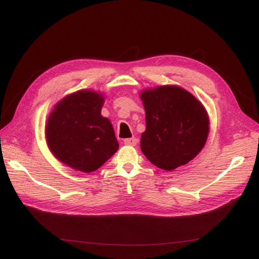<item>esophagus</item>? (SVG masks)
I'll return each mask as SVG.
<instances>
[{"label": "esophagus", "mask_w": 259, "mask_h": 259, "mask_svg": "<svg viewBox=\"0 0 259 259\" xmlns=\"http://www.w3.org/2000/svg\"><path fill=\"white\" fill-rule=\"evenodd\" d=\"M123 142H124V145H126V146H136L137 144H138V139L135 138V137H134V138L124 139Z\"/></svg>", "instance_id": "obj_1"}]
</instances>
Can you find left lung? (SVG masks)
<instances>
[{"label":"left lung","mask_w":259,"mask_h":259,"mask_svg":"<svg viewBox=\"0 0 259 259\" xmlns=\"http://www.w3.org/2000/svg\"><path fill=\"white\" fill-rule=\"evenodd\" d=\"M140 99L146 111L140 148L151 163L171 171L202 150L209 117L195 96L178 85H159L142 90Z\"/></svg>","instance_id":"8db88e82"}]
</instances>
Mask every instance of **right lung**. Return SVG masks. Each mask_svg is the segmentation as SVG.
Returning a JSON list of instances; mask_svg holds the SVG:
<instances>
[{"label": "right lung", "instance_id": "right-lung-1", "mask_svg": "<svg viewBox=\"0 0 259 259\" xmlns=\"http://www.w3.org/2000/svg\"><path fill=\"white\" fill-rule=\"evenodd\" d=\"M103 103L101 92L79 90L53 107L46 123V140L59 161L89 174L117 152L111 121L101 115Z\"/></svg>", "mask_w": 259, "mask_h": 259}]
</instances>
